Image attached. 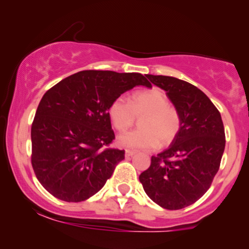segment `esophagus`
<instances>
[{
  "mask_svg": "<svg viewBox=\"0 0 249 249\" xmlns=\"http://www.w3.org/2000/svg\"><path fill=\"white\" fill-rule=\"evenodd\" d=\"M125 154H126V157H131V156H133V154H136V151L126 150L125 151Z\"/></svg>",
  "mask_w": 249,
  "mask_h": 249,
  "instance_id": "obj_1",
  "label": "esophagus"
}]
</instances>
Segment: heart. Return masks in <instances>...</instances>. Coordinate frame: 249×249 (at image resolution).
<instances>
[{"label":"heart","mask_w":249,"mask_h":249,"mask_svg":"<svg viewBox=\"0 0 249 249\" xmlns=\"http://www.w3.org/2000/svg\"><path fill=\"white\" fill-rule=\"evenodd\" d=\"M108 117L119 132L133 126L137 118L138 130L121 134L117 144L136 150H153L159 145L166 146L177 138L181 128V116L178 108L170 104V99L160 89L134 92L128 102L118 97L108 107Z\"/></svg>","instance_id":"obj_1"}]
</instances>
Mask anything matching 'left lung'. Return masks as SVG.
Returning a JSON list of instances; mask_svg holds the SVG:
<instances>
[{"label": "left lung", "mask_w": 249, "mask_h": 249, "mask_svg": "<svg viewBox=\"0 0 249 249\" xmlns=\"http://www.w3.org/2000/svg\"><path fill=\"white\" fill-rule=\"evenodd\" d=\"M146 77L166 91L181 116V128L170 147L151 157L150 167L139 180L159 206L181 210L212 185L225 150L224 123L215 105L191 83L168 76Z\"/></svg>", "instance_id": "1"}]
</instances>
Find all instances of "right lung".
<instances>
[{"label":"right lung","mask_w":249,"mask_h":249,"mask_svg":"<svg viewBox=\"0 0 249 249\" xmlns=\"http://www.w3.org/2000/svg\"><path fill=\"white\" fill-rule=\"evenodd\" d=\"M137 85L142 73L84 70L62 79L42 97L31 125V165L50 194L84 201L104 186L125 151L115 139L108 107Z\"/></svg>","instance_id":"1"}]
</instances>
